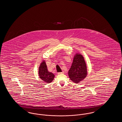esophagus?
I'll return each mask as SVG.
<instances>
[{"label": "esophagus", "mask_w": 122, "mask_h": 122, "mask_svg": "<svg viewBox=\"0 0 122 122\" xmlns=\"http://www.w3.org/2000/svg\"><path fill=\"white\" fill-rule=\"evenodd\" d=\"M58 75H60V74H64V71H63V72H59L58 73Z\"/></svg>", "instance_id": "esophagus-1"}]
</instances>
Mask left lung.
Instances as JSON below:
<instances>
[{"label": "left lung", "instance_id": "left-lung-1", "mask_svg": "<svg viewBox=\"0 0 122 122\" xmlns=\"http://www.w3.org/2000/svg\"><path fill=\"white\" fill-rule=\"evenodd\" d=\"M70 79L75 83H80L87 75V66L83 56L80 53H76L73 63L68 72Z\"/></svg>", "mask_w": 122, "mask_h": 122}]
</instances>
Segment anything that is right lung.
Masks as SVG:
<instances>
[{
  "label": "right lung",
  "instance_id": "1",
  "mask_svg": "<svg viewBox=\"0 0 122 122\" xmlns=\"http://www.w3.org/2000/svg\"><path fill=\"white\" fill-rule=\"evenodd\" d=\"M38 74L41 80L47 83L52 82L55 76L52 73L48 72L45 60H43L40 64L39 67Z\"/></svg>",
  "mask_w": 122,
  "mask_h": 122
}]
</instances>
